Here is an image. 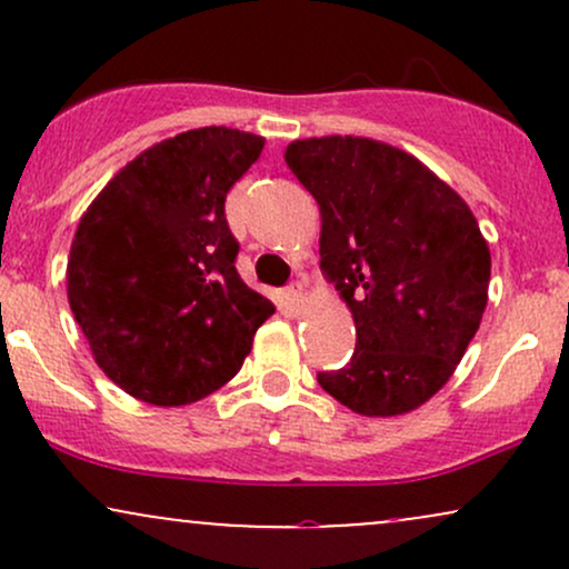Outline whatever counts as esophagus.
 <instances>
[{"mask_svg":"<svg viewBox=\"0 0 569 569\" xmlns=\"http://www.w3.org/2000/svg\"><path fill=\"white\" fill-rule=\"evenodd\" d=\"M286 299H289V302L293 305V307H299L305 302V289H302V283H291L289 289H286Z\"/></svg>","mask_w":569,"mask_h":569,"instance_id":"1","label":"esophagus"}]
</instances>
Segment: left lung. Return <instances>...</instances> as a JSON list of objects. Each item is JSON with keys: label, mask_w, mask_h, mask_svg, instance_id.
<instances>
[{"label": "left lung", "mask_w": 569, "mask_h": 569, "mask_svg": "<svg viewBox=\"0 0 569 569\" xmlns=\"http://www.w3.org/2000/svg\"><path fill=\"white\" fill-rule=\"evenodd\" d=\"M286 166L321 208V270L356 321L350 363L318 371V385L363 417L422 407L485 316L492 259L479 221L428 166L385 141H291Z\"/></svg>", "instance_id": "left-lung-1"}]
</instances>
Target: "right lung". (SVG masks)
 I'll return each mask as SVG.
<instances>
[{
  "label": "right lung",
  "mask_w": 569,
  "mask_h": 569,
  "mask_svg": "<svg viewBox=\"0 0 569 569\" xmlns=\"http://www.w3.org/2000/svg\"><path fill=\"white\" fill-rule=\"evenodd\" d=\"M262 136L211 126L143 149L82 213L67 293L98 367L128 396L184 407L230 382L276 305L240 280L224 217Z\"/></svg>",
  "instance_id": "add662e5"
}]
</instances>
